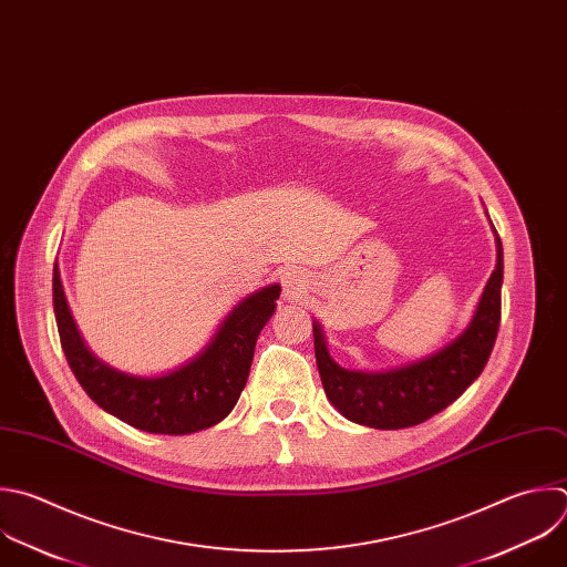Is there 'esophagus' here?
Segmentation results:
<instances>
[{
  "mask_svg": "<svg viewBox=\"0 0 567 567\" xmlns=\"http://www.w3.org/2000/svg\"><path fill=\"white\" fill-rule=\"evenodd\" d=\"M285 289H287V296L289 298H298L305 289V278L298 274V271H291L285 276Z\"/></svg>",
  "mask_w": 567,
  "mask_h": 567,
  "instance_id": "34e87169",
  "label": "esophagus"
}]
</instances>
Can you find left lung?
<instances>
[{
  "label": "left lung",
  "instance_id": "8db88e82",
  "mask_svg": "<svg viewBox=\"0 0 567 567\" xmlns=\"http://www.w3.org/2000/svg\"><path fill=\"white\" fill-rule=\"evenodd\" d=\"M470 327L445 349L401 369L367 373L349 371L329 358L318 322L313 324L316 362L331 405L349 421L373 430L421 425L450 408L481 375L501 324L503 247Z\"/></svg>",
  "mask_w": 567,
  "mask_h": 567
}]
</instances>
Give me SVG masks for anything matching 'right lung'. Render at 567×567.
<instances>
[{
  "mask_svg": "<svg viewBox=\"0 0 567 567\" xmlns=\"http://www.w3.org/2000/svg\"><path fill=\"white\" fill-rule=\"evenodd\" d=\"M278 296L280 285L256 291L227 316L209 347L192 362L157 379H137L100 362L84 347L58 265L53 269L60 342L78 383L104 412L148 434H194L229 416L247 385L258 336L274 316Z\"/></svg>",
  "mask_w": 567,
  "mask_h": 567,
  "instance_id": "add662e5",
  "label": "right lung"
}]
</instances>
